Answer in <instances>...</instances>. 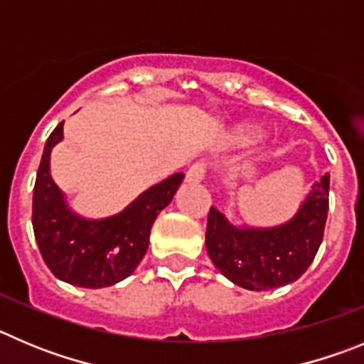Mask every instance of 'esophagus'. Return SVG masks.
<instances>
[{
    "mask_svg": "<svg viewBox=\"0 0 364 364\" xmlns=\"http://www.w3.org/2000/svg\"><path fill=\"white\" fill-rule=\"evenodd\" d=\"M205 178V163H194L186 170V181L188 183H201Z\"/></svg>",
    "mask_w": 364,
    "mask_h": 364,
    "instance_id": "esophagus-1",
    "label": "esophagus"
}]
</instances>
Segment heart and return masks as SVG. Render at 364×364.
Masks as SVG:
<instances>
[{
  "instance_id": "obj_1",
  "label": "heart",
  "mask_w": 364,
  "mask_h": 364,
  "mask_svg": "<svg viewBox=\"0 0 364 364\" xmlns=\"http://www.w3.org/2000/svg\"><path fill=\"white\" fill-rule=\"evenodd\" d=\"M261 134H263V127L259 123L241 121V123H235L234 127H230V130L227 132V143L234 146L247 145V143L255 141Z\"/></svg>"
}]
</instances>
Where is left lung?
I'll return each instance as SVG.
<instances>
[{
    "instance_id": "left-lung-1",
    "label": "left lung",
    "mask_w": 364,
    "mask_h": 364,
    "mask_svg": "<svg viewBox=\"0 0 364 364\" xmlns=\"http://www.w3.org/2000/svg\"><path fill=\"white\" fill-rule=\"evenodd\" d=\"M330 174L321 176L296 214L276 227L235 225L210 206L205 247L223 276L247 290H270L299 279L312 264L328 214Z\"/></svg>"
}]
</instances>
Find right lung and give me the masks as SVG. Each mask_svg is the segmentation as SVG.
I'll return each mask as SVG.
<instances>
[{
  "label": "right lung",
  "instance_id": "obj_1",
  "mask_svg": "<svg viewBox=\"0 0 364 364\" xmlns=\"http://www.w3.org/2000/svg\"><path fill=\"white\" fill-rule=\"evenodd\" d=\"M63 141V121L45 143L36 176L32 227L41 257L58 279L74 287L105 288L129 277L145 257L150 228L170 205L185 174L150 186L117 214L88 219L72 210L50 174L52 149Z\"/></svg>",
  "mask_w": 364,
  "mask_h": 364
}]
</instances>
